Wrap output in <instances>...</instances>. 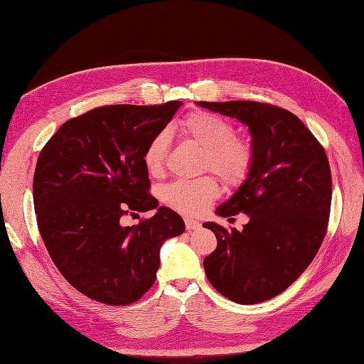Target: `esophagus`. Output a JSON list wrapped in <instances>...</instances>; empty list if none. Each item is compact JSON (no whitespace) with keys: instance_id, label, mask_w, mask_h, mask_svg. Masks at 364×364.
I'll list each match as a JSON object with an SVG mask.
<instances>
[{"instance_id":"34e87169","label":"esophagus","mask_w":364,"mask_h":364,"mask_svg":"<svg viewBox=\"0 0 364 364\" xmlns=\"http://www.w3.org/2000/svg\"><path fill=\"white\" fill-rule=\"evenodd\" d=\"M185 226H186V230H199L200 229V223L197 222V220H193V218H190V217H185Z\"/></svg>"}]
</instances>
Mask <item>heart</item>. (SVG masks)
<instances>
[{
	"mask_svg": "<svg viewBox=\"0 0 364 364\" xmlns=\"http://www.w3.org/2000/svg\"><path fill=\"white\" fill-rule=\"evenodd\" d=\"M181 132L206 151L205 170L211 168L230 186L246 181L253 165V150L247 141L235 138V129L228 119L209 112H193L181 121ZM167 146V135L159 134L146 147L142 162L151 176L161 174ZM217 196V182L209 176L196 181H176L164 190L167 205L186 215L205 213Z\"/></svg>",
	"mask_w": 364,
	"mask_h": 364,
	"instance_id": "1",
	"label": "heart"
}]
</instances>
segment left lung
<instances>
[{
  "label": "left lung",
  "instance_id": "1",
  "mask_svg": "<svg viewBox=\"0 0 364 364\" xmlns=\"http://www.w3.org/2000/svg\"><path fill=\"white\" fill-rule=\"evenodd\" d=\"M249 127L253 165L246 181L215 209L243 213L241 230L203 223L217 249L203 259L213 287L237 304L282 293L310 266L326 234L331 170L323 147L294 114L258 102H196Z\"/></svg>",
  "mask_w": 364,
  "mask_h": 364
}]
</instances>
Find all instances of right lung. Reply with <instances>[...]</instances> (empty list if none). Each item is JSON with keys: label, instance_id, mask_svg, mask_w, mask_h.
I'll return each instance as SVG.
<instances>
[{"label": "right lung", "instance_id": "obj_1", "mask_svg": "<svg viewBox=\"0 0 364 364\" xmlns=\"http://www.w3.org/2000/svg\"><path fill=\"white\" fill-rule=\"evenodd\" d=\"M182 105L97 107L63 123L41 151L33 178L41 237L63 278L94 301H138L156 279L162 245L185 230L182 217L149 194L142 162ZM150 208L151 219L120 225Z\"/></svg>", "mask_w": 364, "mask_h": 364}]
</instances>
